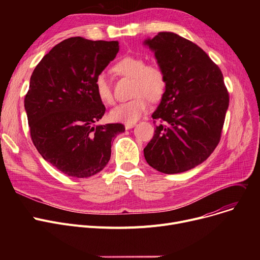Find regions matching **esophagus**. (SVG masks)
I'll use <instances>...</instances> for the list:
<instances>
[{"label":"esophagus","mask_w":260,"mask_h":260,"mask_svg":"<svg viewBox=\"0 0 260 260\" xmlns=\"http://www.w3.org/2000/svg\"><path fill=\"white\" fill-rule=\"evenodd\" d=\"M136 125V123H125V128L126 129H131Z\"/></svg>","instance_id":"esophagus-1"}]
</instances>
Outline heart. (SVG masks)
<instances>
[{
  "label": "heart",
  "instance_id": "b5f03b06",
  "mask_svg": "<svg viewBox=\"0 0 260 260\" xmlns=\"http://www.w3.org/2000/svg\"><path fill=\"white\" fill-rule=\"evenodd\" d=\"M115 73L134 79V94L136 97L127 102L116 105L109 116L112 120L122 123H135L149 108L152 100H158L166 89L165 73L156 64H145L143 58L125 56L113 67ZM94 89L98 98L105 104L114 102L111 84L105 74L101 73L94 79Z\"/></svg>",
  "mask_w": 260,
  "mask_h": 260
}]
</instances>
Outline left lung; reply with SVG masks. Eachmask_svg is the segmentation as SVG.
Listing matches in <instances>:
<instances>
[{
	"mask_svg": "<svg viewBox=\"0 0 260 260\" xmlns=\"http://www.w3.org/2000/svg\"><path fill=\"white\" fill-rule=\"evenodd\" d=\"M143 44L165 73L166 89L153 113L156 126L143 149L146 162L165 174H178L207 160L219 143L229 107L221 71L198 45L163 31Z\"/></svg>",
	"mask_w": 260,
	"mask_h": 260,
	"instance_id": "obj_1",
	"label": "left lung"
}]
</instances>
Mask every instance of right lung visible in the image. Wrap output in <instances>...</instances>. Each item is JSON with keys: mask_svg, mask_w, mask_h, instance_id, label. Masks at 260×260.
<instances>
[{"mask_svg": "<svg viewBox=\"0 0 260 260\" xmlns=\"http://www.w3.org/2000/svg\"><path fill=\"white\" fill-rule=\"evenodd\" d=\"M119 51L118 41L80 37L62 41L43 57L30 77L24 106L40 155L67 176L87 178L111 159L121 123L94 125L105 106L94 79Z\"/></svg>", "mask_w": 260, "mask_h": 260, "instance_id": "right-lung-1", "label": "right lung"}]
</instances>
